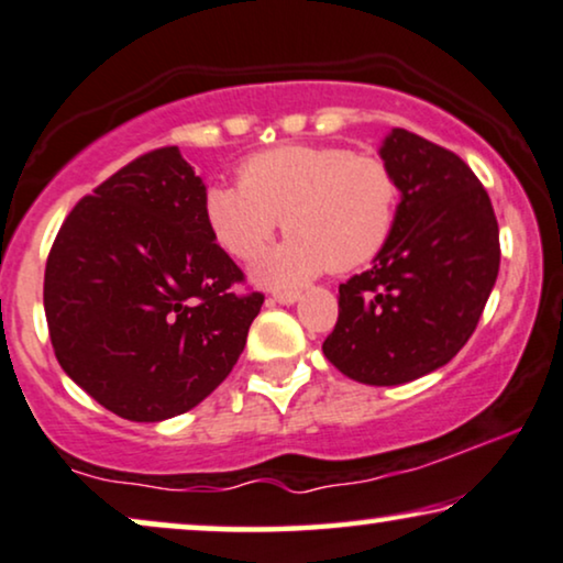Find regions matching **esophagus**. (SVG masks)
I'll list each match as a JSON object with an SVG mask.
<instances>
[{"instance_id": "1", "label": "esophagus", "mask_w": 563, "mask_h": 563, "mask_svg": "<svg viewBox=\"0 0 563 563\" xmlns=\"http://www.w3.org/2000/svg\"><path fill=\"white\" fill-rule=\"evenodd\" d=\"M298 298H301V294H298V290H277V294H273V301L275 303H283V306L296 303Z\"/></svg>"}]
</instances>
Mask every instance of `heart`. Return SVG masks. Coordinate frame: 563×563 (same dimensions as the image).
Here are the masks:
<instances>
[{"instance_id":"heart-1","label":"heart","mask_w":563,"mask_h":563,"mask_svg":"<svg viewBox=\"0 0 563 563\" xmlns=\"http://www.w3.org/2000/svg\"><path fill=\"white\" fill-rule=\"evenodd\" d=\"M401 187L384 159L340 146H275L239 167V185L206 192V223L231 260L252 265L280 227L290 236L254 269L260 286L296 288L350 273L384 250L396 229Z\"/></svg>"}]
</instances>
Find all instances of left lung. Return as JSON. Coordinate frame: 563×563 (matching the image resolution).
I'll return each instance as SVG.
<instances>
[{
    "label": "left lung",
    "mask_w": 563,
    "mask_h": 563,
    "mask_svg": "<svg viewBox=\"0 0 563 563\" xmlns=\"http://www.w3.org/2000/svg\"><path fill=\"white\" fill-rule=\"evenodd\" d=\"M380 159L399 179V219L371 269L340 286L321 350L352 380L399 386L451 363L474 334L499 273V227L459 154L394 129Z\"/></svg>",
    "instance_id": "left-lung-1"
}]
</instances>
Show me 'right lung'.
<instances>
[{
    "label": "right lung",
    "instance_id": "add662e5",
    "mask_svg": "<svg viewBox=\"0 0 563 563\" xmlns=\"http://www.w3.org/2000/svg\"><path fill=\"white\" fill-rule=\"evenodd\" d=\"M206 185L177 146L85 195L58 229L43 306L58 365L112 415L162 422L198 407L242 355L265 296L213 242Z\"/></svg>",
    "mask_w": 563,
    "mask_h": 563
}]
</instances>
